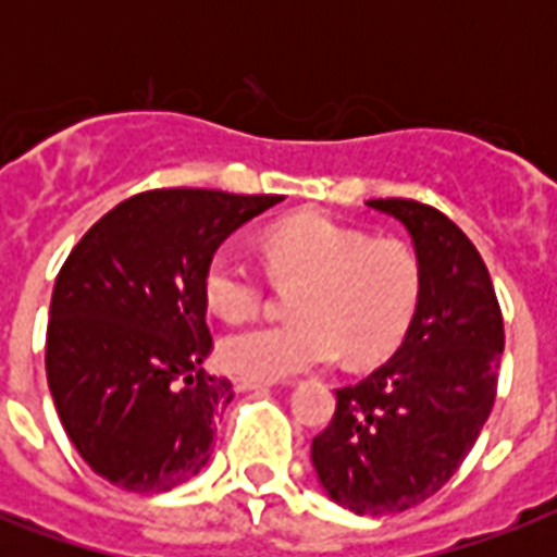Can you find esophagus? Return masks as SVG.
Segmentation results:
<instances>
[{
	"label": "esophagus",
	"mask_w": 557,
	"mask_h": 557,
	"mask_svg": "<svg viewBox=\"0 0 557 557\" xmlns=\"http://www.w3.org/2000/svg\"><path fill=\"white\" fill-rule=\"evenodd\" d=\"M234 384H236V389H243V393H248V389H269V387H274L271 381H257V379H236Z\"/></svg>",
	"instance_id": "obj_1"
}]
</instances>
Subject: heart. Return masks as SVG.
Returning a JSON list of instances; mask_svg holds the SVG:
<instances>
[{
    "label": "heart",
    "mask_w": 557,
    "mask_h": 557,
    "mask_svg": "<svg viewBox=\"0 0 557 557\" xmlns=\"http://www.w3.org/2000/svg\"><path fill=\"white\" fill-rule=\"evenodd\" d=\"M265 253L280 280H304L292 304L297 321L225 335L219 358L234 375L283 381L332 364L338 349L370 364L405 338L422 295V265L405 243H372L326 216H292L269 227ZM201 288L225 321H243L262 300V277L234 245L210 253Z\"/></svg>",
    "instance_id": "heart-1"
}]
</instances>
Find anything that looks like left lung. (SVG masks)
<instances>
[{
  "instance_id": "left-lung-1",
  "label": "left lung",
  "mask_w": 557,
  "mask_h": 557,
  "mask_svg": "<svg viewBox=\"0 0 557 557\" xmlns=\"http://www.w3.org/2000/svg\"><path fill=\"white\" fill-rule=\"evenodd\" d=\"M367 208L407 231L422 295L387 364L335 389L312 466L330 500L375 518L413 509L462 466L492 413L506 335L483 257L445 213L413 199Z\"/></svg>"
}]
</instances>
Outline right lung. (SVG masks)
Returning <instances> with one entry per match:
<instances>
[{"instance_id":"add662e5","label":"right lung","mask_w":557,"mask_h":557,"mask_svg":"<svg viewBox=\"0 0 557 557\" xmlns=\"http://www.w3.org/2000/svg\"><path fill=\"white\" fill-rule=\"evenodd\" d=\"M283 196L147 190L100 216L57 274L46 338L57 416L86 466L117 488L161 494L208 466L234 384L201 361L205 265Z\"/></svg>"}]
</instances>
